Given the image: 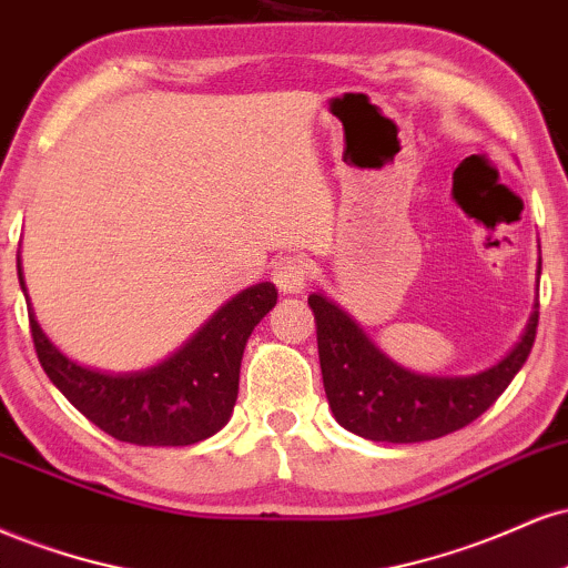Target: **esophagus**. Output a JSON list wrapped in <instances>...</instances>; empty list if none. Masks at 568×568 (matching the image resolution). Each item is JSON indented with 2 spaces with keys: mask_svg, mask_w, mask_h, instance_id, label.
<instances>
[{
  "mask_svg": "<svg viewBox=\"0 0 568 568\" xmlns=\"http://www.w3.org/2000/svg\"><path fill=\"white\" fill-rule=\"evenodd\" d=\"M271 278L284 295H300L311 278V260L303 255H286L273 265Z\"/></svg>",
  "mask_w": 568,
  "mask_h": 568,
  "instance_id": "1",
  "label": "esophagus"
}]
</instances>
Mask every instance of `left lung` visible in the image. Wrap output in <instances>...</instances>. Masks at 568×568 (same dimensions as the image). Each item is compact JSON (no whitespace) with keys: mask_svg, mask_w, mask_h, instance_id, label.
Here are the masks:
<instances>
[{"mask_svg":"<svg viewBox=\"0 0 568 568\" xmlns=\"http://www.w3.org/2000/svg\"><path fill=\"white\" fill-rule=\"evenodd\" d=\"M542 260L537 263V286ZM308 305L316 316L318 362L326 402L345 430L369 442L417 444L455 433L481 417L503 396L535 345L539 303L521 339L476 375H419L385 356L362 324L322 290Z\"/></svg>","mask_w":568,"mask_h":568,"instance_id":"8db88e82","label":"left lung"}]
</instances>
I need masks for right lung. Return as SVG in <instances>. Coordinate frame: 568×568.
Returning <instances> with one entry per match:
<instances>
[{
  "label": "right lung",
  "mask_w": 568,
  "mask_h": 568,
  "mask_svg": "<svg viewBox=\"0 0 568 568\" xmlns=\"http://www.w3.org/2000/svg\"><path fill=\"white\" fill-rule=\"evenodd\" d=\"M18 278L26 295L20 255ZM276 297L271 282L246 286L225 300L178 351L135 372H105L73 362L44 335L31 300L29 322L47 377L100 430L138 446H191L215 436L231 419L246 339Z\"/></svg>",
  "instance_id": "add662e5"
}]
</instances>
